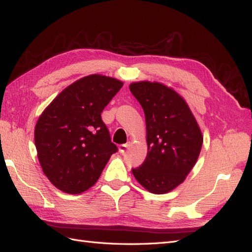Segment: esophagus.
<instances>
[{"mask_svg":"<svg viewBox=\"0 0 252 252\" xmlns=\"http://www.w3.org/2000/svg\"><path fill=\"white\" fill-rule=\"evenodd\" d=\"M128 146H130V144L120 145V146H119V153H120V154H125L126 150L128 148Z\"/></svg>","mask_w":252,"mask_h":252,"instance_id":"1","label":"esophagus"}]
</instances>
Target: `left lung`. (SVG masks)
Returning <instances> with one entry per match:
<instances>
[{
    "label": "left lung",
    "instance_id": "left-lung-1",
    "mask_svg": "<svg viewBox=\"0 0 252 252\" xmlns=\"http://www.w3.org/2000/svg\"><path fill=\"white\" fill-rule=\"evenodd\" d=\"M145 113L148 153L132 173L146 190L164 194L184 183L200 156L203 136L188 104L157 81L130 85Z\"/></svg>",
    "mask_w": 252,
    "mask_h": 252
}]
</instances>
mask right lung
Returning <instances> with one entry per match:
<instances>
[{
	"label": "right lung",
	"mask_w": 252,
	"mask_h": 252,
	"mask_svg": "<svg viewBox=\"0 0 252 252\" xmlns=\"http://www.w3.org/2000/svg\"><path fill=\"white\" fill-rule=\"evenodd\" d=\"M122 81L93 74L66 87L45 108L34 139L44 174L58 189L79 194L101 176L118 148L101 118Z\"/></svg>",
	"instance_id": "obj_1"
}]
</instances>
